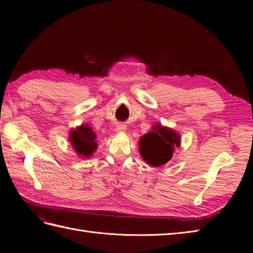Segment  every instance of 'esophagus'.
Masks as SVG:
<instances>
[{
	"label": "esophagus",
	"mask_w": 253,
	"mask_h": 253,
	"mask_svg": "<svg viewBox=\"0 0 253 253\" xmlns=\"http://www.w3.org/2000/svg\"><path fill=\"white\" fill-rule=\"evenodd\" d=\"M126 129V126L124 124H119L117 127H116V130L117 132H124Z\"/></svg>",
	"instance_id": "34e87169"
}]
</instances>
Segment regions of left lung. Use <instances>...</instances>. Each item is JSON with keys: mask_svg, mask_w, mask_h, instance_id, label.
<instances>
[{"mask_svg": "<svg viewBox=\"0 0 253 253\" xmlns=\"http://www.w3.org/2000/svg\"><path fill=\"white\" fill-rule=\"evenodd\" d=\"M153 129L139 139V153L150 166L160 167L171 160L175 147L180 145V136L161 125Z\"/></svg>", "mask_w": 253, "mask_h": 253, "instance_id": "8db88e82", "label": "left lung"}]
</instances>
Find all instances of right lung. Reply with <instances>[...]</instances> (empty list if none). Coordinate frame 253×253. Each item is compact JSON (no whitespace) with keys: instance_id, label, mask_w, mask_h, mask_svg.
I'll return each instance as SVG.
<instances>
[{"instance_id":"right-lung-1","label":"right lung","mask_w":253,"mask_h":253,"mask_svg":"<svg viewBox=\"0 0 253 253\" xmlns=\"http://www.w3.org/2000/svg\"><path fill=\"white\" fill-rule=\"evenodd\" d=\"M70 139L75 151L81 157H89L97 149L96 134L88 125H81L72 130Z\"/></svg>"}]
</instances>
